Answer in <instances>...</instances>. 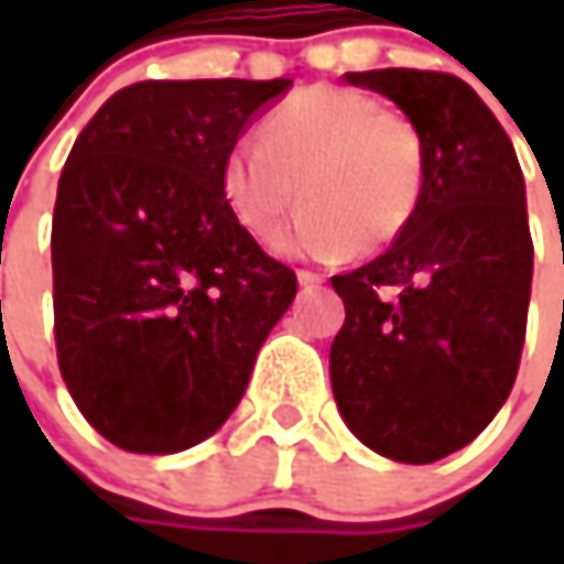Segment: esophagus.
I'll return each mask as SVG.
<instances>
[{"instance_id":"34e87169","label":"esophagus","mask_w":564,"mask_h":564,"mask_svg":"<svg viewBox=\"0 0 564 564\" xmlns=\"http://www.w3.org/2000/svg\"><path fill=\"white\" fill-rule=\"evenodd\" d=\"M297 282H301L304 289H314V285H319V282H323V275H319V272H311V270H297Z\"/></svg>"}]
</instances>
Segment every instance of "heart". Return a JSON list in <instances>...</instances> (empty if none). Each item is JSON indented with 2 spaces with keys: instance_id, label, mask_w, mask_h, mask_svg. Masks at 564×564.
<instances>
[{
  "instance_id": "b5f03b06",
  "label": "heart",
  "mask_w": 564,
  "mask_h": 564,
  "mask_svg": "<svg viewBox=\"0 0 564 564\" xmlns=\"http://www.w3.org/2000/svg\"><path fill=\"white\" fill-rule=\"evenodd\" d=\"M426 185L417 121L348 87H307L279 102L223 165V197L250 238L311 260L373 253L411 226Z\"/></svg>"
}]
</instances>
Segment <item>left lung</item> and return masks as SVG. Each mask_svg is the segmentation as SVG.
<instances>
[{"label": "left lung", "mask_w": 564, "mask_h": 564, "mask_svg": "<svg viewBox=\"0 0 564 564\" xmlns=\"http://www.w3.org/2000/svg\"><path fill=\"white\" fill-rule=\"evenodd\" d=\"M345 77L417 121L426 185L392 248L333 275L345 301L329 348L333 395L360 443L430 465L477 440L518 377L533 279L524 175L509 134L462 77Z\"/></svg>", "instance_id": "left-lung-1"}]
</instances>
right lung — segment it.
Returning <instances> with one entry per match:
<instances>
[{
	"instance_id": "add662e5",
	"label": "right lung",
	"mask_w": 564,
	"mask_h": 564,
	"mask_svg": "<svg viewBox=\"0 0 564 564\" xmlns=\"http://www.w3.org/2000/svg\"><path fill=\"white\" fill-rule=\"evenodd\" d=\"M272 80H141L77 134L53 209L62 379L124 452L213 436L297 292L292 267L235 223L223 165Z\"/></svg>"
}]
</instances>
